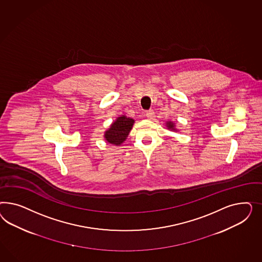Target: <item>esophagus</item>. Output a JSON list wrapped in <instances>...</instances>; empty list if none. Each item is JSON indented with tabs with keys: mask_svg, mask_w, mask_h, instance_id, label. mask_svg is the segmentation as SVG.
Wrapping results in <instances>:
<instances>
[{
	"mask_svg": "<svg viewBox=\"0 0 262 262\" xmlns=\"http://www.w3.org/2000/svg\"><path fill=\"white\" fill-rule=\"evenodd\" d=\"M146 116H147L148 119H154V117H155V112H154V111H148L146 112Z\"/></svg>",
	"mask_w": 262,
	"mask_h": 262,
	"instance_id": "obj_1",
	"label": "esophagus"
}]
</instances>
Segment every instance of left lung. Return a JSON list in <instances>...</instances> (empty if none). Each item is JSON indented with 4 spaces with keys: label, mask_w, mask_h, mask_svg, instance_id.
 <instances>
[{
    "label": "left lung",
    "mask_w": 262,
    "mask_h": 262,
    "mask_svg": "<svg viewBox=\"0 0 262 262\" xmlns=\"http://www.w3.org/2000/svg\"><path fill=\"white\" fill-rule=\"evenodd\" d=\"M167 127H168V129H170V130H177V128L174 127V124L173 122H171V121H169V122H167L166 123Z\"/></svg>",
    "instance_id": "8db88e82"
}]
</instances>
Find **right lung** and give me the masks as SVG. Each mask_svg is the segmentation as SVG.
Returning a JSON list of instances; mask_svg holds the SVG:
<instances>
[{
    "label": "right lung",
    "instance_id": "right-lung-1",
    "mask_svg": "<svg viewBox=\"0 0 262 262\" xmlns=\"http://www.w3.org/2000/svg\"><path fill=\"white\" fill-rule=\"evenodd\" d=\"M135 120L122 115L115 120L111 127L104 132V139L110 144L119 146L127 139V135L132 130Z\"/></svg>",
    "mask_w": 262,
    "mask_h": 262
}]
</instances>
